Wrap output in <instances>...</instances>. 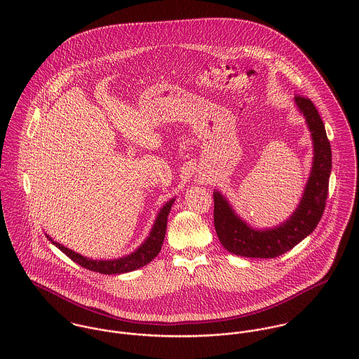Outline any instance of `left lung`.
<instances>
[{"instance_id":"1","label":"left lung","mask_w":359,"mask_h":359,"mask_svg":"<svg viewBox=\"0 0 359 359\" xmlns=\"http://www.w3.org/2000/svg\"><path fill=\"white\" fill-rule=\"evenodd\" d=\"M294 102L306 117L313 142V161L304 195L296 211L282 225L253 229L235 214L228 201L217 191L214 196V226L221 245L232 255L250 258H275L299 245L316 228L325 211L332 149L323 121L309 98L296 95Z\"/></svg>"}]
</instances>
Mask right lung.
Here are the masks:
<instances>
[{
    "label": "right lung",
    "mask_w": 359,
    "mask_h": 359,
    "mask_svg": "<svg viewBox=\"0 0 359 359\" xmlns=\"http://www.w3.org/2000/svg\"><path fill=\"white\" fill-rule=\"evenodd\" d=\"M172 203H174V199H171L170 202H167L161 207V210L154 221V228H152L149 236L147 238V241L134 253L117 258V259H91V258L81 256L79 253H74L73 250H69L67 248L62 246L57 242H53L50 236H47V238L60 252H63L66 256L72 258L74 262H77L83 268H87L94 272L104 273V275L131 272V271L145 266L160 253L161 245H163V241L165 236V229H167V217L170 214Z\"/></svg>",
    "instance_id": "add662e5"
}]
</instances>
